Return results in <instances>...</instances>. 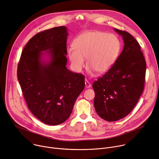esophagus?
<instances>
[{
    "label": "esophagus",
    "instance_id": "esophagus-1",
    "mask_svg": "<svg viewBox=\"0 0 159 159\" xmlns=\"http://www.w3.org/2000/svg\"><path fill=\"white\" fill-rule=\"evenodd\" d=\"M85 87L87 88H89L91 87V83H89V82H88L87 79L85 80Z\"/></svg>",
    "mask_w": 159,
    "mask_h": 159
}]
</instances>
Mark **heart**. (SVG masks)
Instances as JSON below:
<instances>
[{"instance_id":"b5f03b06","label":"heart","mask_w":159,"mask_h":159,"mask_svg":"<svg viewBox=\"0 0 159 159\" xmlns=\"http://www.w3.org/2000/svg\"><path fill=\"white\" fill-rule=\"evenodd\" d=\"M69 48L67 55L71 67L80 71L85 66L84 59L90 73L96 71L104 74L116 61L121 49V43L117 35L102 31H89L79 35Z\"/></svg>"}]
</instances>
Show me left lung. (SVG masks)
Segmentation results:
<instances>
[{
    "mask_svg": "<svg viewBox=\"0 0 159 159\" xmlns=\"http://www.w3.org/2000/svg\"><path fill=\"white\" fill-rule=\"evenodd\" d=\"M124 46L111 68L93 84L96 113L108 122L119 120L131 112L143 91L146 61L138 41L129 33L114 28Z\"/></svg>",
    "mask_w": 159,
    "mask_h": 159,
    "instance_id": "left-lung-1",
    "label": "left lung"
}]
</instances>
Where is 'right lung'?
Here are the masks:
<instances>
[{
  "label": "right lung",
  "instance_id": "add662e5",
  "mask_svg": "<svg viewBox=\"0 0 159 159\" xmlns=\"http://www.w3.org/2000/svg\"><path fill=\"white\" fill-rule=\"evenodd\" d=\"M67 32L61 26L37 34L25 46L18 66V79L28 108L51 125L69 118L85 87L84 76L66 66ZM46 55L47 61L43 59Z\"/></svg>",
  "mask_w": 159,
  "mask_h": 159
}]
</instances>
